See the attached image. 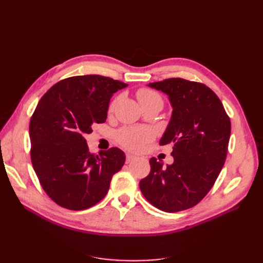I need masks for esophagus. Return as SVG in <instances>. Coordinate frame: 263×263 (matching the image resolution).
Wrapping results in <instances>:
<instances>
[{
	"mask_svg": "<svg viewBox=\"0 0 263 263\" xmlns=\"http://www.w3.org/2000/svg\"><path fill=\"white\" fill-rule=\"evenodd\" d=\"M136 159H137L136 156H134V155H127V156H126V162L129 163V162H132V161H134V160H136Z\"/></svg>",
	"mask_w": 263,
	"mask_h": 263,
	"instance_id": "esophagus-1",
	"label": "esophagus"
}]
</instances>
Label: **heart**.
I'll list each match as a JSON object with an SVG mask.
<instances>
[{
    "instance_id": "1",
    "label": "heart",
    "mask_w": 263,
    "mask_h": 263,
    "mask_svg": "<svg viewBox=\"0 0 263 263\" xmlns=\"http://www.w3.org/2000/svg\"><path fill=\"white\" fill-rule=\"evenodd\" d=\"M137 99L142 107L150 104H159L162 106V103H163L160 94L151 89H146V87H144V89H139L137 91ZM118 101H119V98H116L109 104L108 106L109 114H112L115 110ZM116 137L119 144H121L123 147L129 150L138 151V150H141L145 147L146 144H148L149 141H151L155 138V132L154 129H151L150 127H146V126L124 127V128H122L121 130H118Z\"/></svg>"
}]
</instances>
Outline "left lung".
<instances>
[{
    "label": "left lung",
    "instance_id": "obj_1",
    "mask_svg": "<svg viewBox=\"0 0 263 263\" xmlns=\"http://www.w3.org/2000/svg\"><path fill=\"white\" fill-rule=\"evenodd\" d=\"M148 86L165 93L172 106L161 146L173 145L174 161L163 168L150 159V173L139 183L155 208L174 213L193 208L210 192L225 163L230 119L220 100L203 83L172 78Z\"/></svg>",
    "mask_w": 263,
    "mask_h": 263
}]
</instances>
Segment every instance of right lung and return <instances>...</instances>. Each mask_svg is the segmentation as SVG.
Wrapping results in <instances>:
<instances>
[{
    "mask_svg": "<svg viewBox=\"0 0 263 263\" xmlns=\"http://www.w3.org/2000/svg\"><path fill=\"white\" fill-rule=\"evenodd\" d=\"M128 84L98 74L55 83L30 118V158L41 184L61 208L82 211L104 198L126 156L116 147L91 154L84 136L104 123L109 100Z\"/></svg>",
    "mask_w": 263,
    "mask_h": 263,
    "instance_id": "1",
    "label": "right lung"
}]
</instances>
